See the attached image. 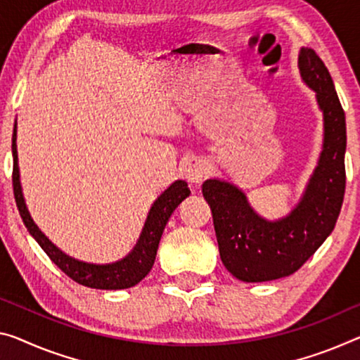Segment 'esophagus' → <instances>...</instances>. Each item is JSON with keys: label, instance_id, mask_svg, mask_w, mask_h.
<instances>
[{"label": "esophagus", "instance_id": "esophagus-1", "mask_svg": "<svg viewBox=\"0 0 360 360\" xmlns=\"http://www.w3.org/2000/svg\"><path fill=\"white\" fill-rule=\"evenodd\" d=\"M181 172H184V176L188 181H190V184L198 185V184H201V181L204 180V176L207 175L209 165L201 158H191L184 164Z\"/></svg>", "mask_w": 360, "mask_h": 360}]
</instances>
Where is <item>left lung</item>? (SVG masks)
<instances>
[{
  "mask_svg": "<svg viewBox=\"0 0 360 360\" xmlns=\"http://www.w3.org/2000/svg\"><path fill=\"white\" fill-rule=\"evenodd\" d=\"M297 68L323 112V149L297 206L278 220L262 219L240 188L217 179L202 184L212 211L220 259L246 283L295 274L333 231L346 188V117L323 60L301 48Z\"/></svg>",
  "mask_w": 360,
  "mask_h": 360,
  "instance_id": "left-lung-1",
  "label": "left lung"
}]
</instances>
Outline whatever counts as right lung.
<instances>
[{"mask_svg": "<svg viewBox=\"0 0 360 360\" xmlns=\"http://www.w3.org/2000/svg\"><path fill=\"white\" fill-rule=\"evenodd\" d=\"M18 124H14V134H13V186H14V198L15 204H18L19 214L27 230L30 235L35 238L41 250L48 254V257L63 270V272L70 276L77 283L88 286V288L96 290H124L131 288L136 283L145 278L153 269L154 259H156L158 246L161 241L162 231L165 229V224L172 212L179 207V204L184 201L186 196H190V188H188L186 181L176 180L165 190L161 196H159L154 204L149 209L148 219L143 226V231L140 238H138L136 245L129 256L120 259L117 262L112 264H90L79 261L68 256V254L59 250L56 245L49 241V238L38 229L30 217L29 209L25 206V199L22 195L20 186V175H19V164H18Z\"/></svg>", "mask_w": 360, "mask_h": 360, "instance_id": "right-lung-1", "label": "right lung"}]
</instances>
